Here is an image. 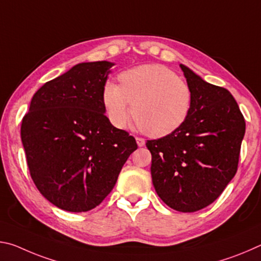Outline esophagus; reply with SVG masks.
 <instances>
[{
    "instance_id": "1",
    "label": "esophagus",
    "mask_w": 261,
    "mask_h": 261,
    "mask_svg": "<svg viewBox=\"0 0 261 261\" xmlns=\"http://www.w3.org/2000/svg\"><path fill=\"white\" fill-rule=\"evenodd\" d=\"M136 141H137V144H138V146H140V147L145 145V139L140 138V137H136Z\"/></svg>"
}]
</instances>
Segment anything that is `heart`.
Wrapping results in <instances>:
<instances>
[{
    "mask_svg": "<svg viewBox=\"0 0 261 261\" xmlns=\"http://www.w3.org/2000/svg\"><path fill=\"white\" fill-rule=\"evenodd\" d=\"M118 84L107 82L102 102L112 124L125 126L132 116L145 134L165 137L184 124L192 106L187 82L161 64H144L118 74ZM134 107H132V105Z\"/></svg>",
    "mask_w": 261,
    "mask_h": 261,
    "instance_id": "heart-1",
    "label": "heart"
}]
</instances>
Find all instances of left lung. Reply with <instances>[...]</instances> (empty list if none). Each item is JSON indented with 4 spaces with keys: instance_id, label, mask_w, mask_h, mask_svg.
I'll return each instance as SVG.
<instances>
[{
    "instance_id": "left-lung-1",
    "label": "left lung",
    "mask_w": 261,
    "mask_h": 261,
    "mask_svg": "<svg viewBox=\"0 0 261 261\" xmlns=\"http://www.w3.org/2000/svg\"><path fill=\"white\" fill-rule=\"evenodd\" d=\"M179 67L192 92L189 117L178 130L147 140L146 146L158 196L170 208L191 213L218 199L235 176L245 120L230 92Z\"/></svg>"
}]
</instances>
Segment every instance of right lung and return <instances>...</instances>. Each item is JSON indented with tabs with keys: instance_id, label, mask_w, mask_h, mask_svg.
<instances>
[{
	"instance_id": "add662e5",
	"label": "right lung",
	"mask_w": 261,
	"mask_h": 261,
	"mask_svg": "<svg viewBox=\"0 0 261 261\" xmlns=\"http://www.w3.org/2000/svg\"><path fill=\"white\" fill-rule=\"evenodd\" d=\"M112 62L79 63L35 92L20 137L35 187L53 205L81 213L100 205L137 143L106 116Z\"/></svg>"
}]
</instances>
